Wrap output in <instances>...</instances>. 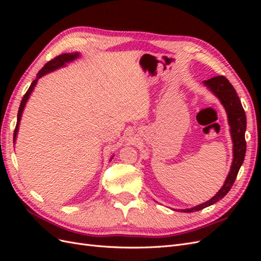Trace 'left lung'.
<instances>
[{
    "instance_id": "1",
    "label": "left lung",
    "mask_w": 261,
    "mask_h": 261,
    "mask_svg": "<svg viewBox=\"0 0 261 261\" xmlns=\"http://www.w3.org/2000/svg\"><path fill=\"white\" fill-rule=\"evenodd\" d=\"M203 85L211 91V93L215 94L221 102V105L225 109V112L227 114V122L228 125H230L231 138L233 141V161L223 186L220 188V191L211 199L193 208L179 209L180 212L199 211L222 199L233 186L234 180L236 176H238V173L244 162L245 153H246V141H245L246 114H245L241 100L235 89L233 88V86L223 76H217L211 78V80L204 81Z\"/></svg>"
}]
</instances>
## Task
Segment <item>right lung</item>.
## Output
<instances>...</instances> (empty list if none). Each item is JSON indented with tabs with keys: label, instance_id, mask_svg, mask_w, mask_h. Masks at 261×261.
<instances>
[{
	"label": "right lung",
	"instance_id": "add662e5",
	"mask_svg": "<svg viewBox=\"0 0 261 261\" xmlns=\"http://www.w3.org/2000/svg\"><path fill=\"white\" fill-rule=\"evenodd\" d=\"M80 57H81V53H78V52L61 54V55H59V57H57L55 59H53L50 62L46 63V64L41 68L40 72L37 74V78L33 83H31L29 89L27 90V92L25 93V96H23V98L20 102V106H19V109H18V114H17V124H16V127H15V132H14V143L16 141V138H17V134H18V129H19V123H20V120H21L23 109H25V107H26V103H27V101L30 97V94L33 93V91L35 89V87H36V85L39 81V78H41L42 76L49 74L51 72H54V70H57L59 68L66 66L67 63H70V62H73L77 59H80ZM112 159H113V155L111 158V160Z\"/></svg>",
	"mask_w": 261,
	"mask_h": 261
}]
</instances>
